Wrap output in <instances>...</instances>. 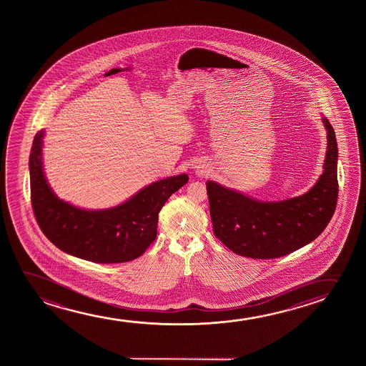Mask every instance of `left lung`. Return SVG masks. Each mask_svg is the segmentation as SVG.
Here are the masks:
<instances>
[{"label": "left lung", "mask_w": 366, "mask_h": 366, "mask_svg": "<svg viewBox=\"0 0 366 366\" xmlns=\"http://www.w3.org/2000/svg\"><path fill=\"white\" fill-rule=\"evenodd\" d=\"M324 170L304 195L259 201L207 181L210 216L216 237L232 252L251 259H275L315 240L330 222L337 201V142L327 119Z\"/></svg>", "instance_id": "8db88e82"}]
</instances>
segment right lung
<instances>
[{
    "instance_id": "right-lung-1",
    "label": "right lung",
    "mask_w": 366,
    "mask_h": 366,
    "mask_svg": "<svg viewBox=\"0 0 366 366\" xmlns=\"http://www.w3.org/2000/svg\"><path fill=\"white\" fill-rule=\"evenodd\" d=\"M44 136V130L36 134L29 164L32 209L46 237L66 254L97 264L127 262L142 255L156 239L162 206L189 176L152 182L115 207L85 210L59 199L46 180Z\"/></svg>"
}]
</instances>
